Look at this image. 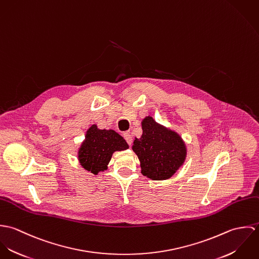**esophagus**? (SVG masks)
<instances>
[{
  "label": "esophagus",
  "instance_id": "1",
  "mask_svg": "<svg viewBox=\"0 0 259 259\" xmlns=\"http://www.w3.org/2000/svg\"><path fill=\"white\" fill-rule=\"evenodd\" d=\"M123 138L126 141V143L128 144V146H132V144H133V136L131 135V133H124L123 134Z\"/></svg>",
  "mask_w": 259,
  "mask_h": 259
}]
</instances>
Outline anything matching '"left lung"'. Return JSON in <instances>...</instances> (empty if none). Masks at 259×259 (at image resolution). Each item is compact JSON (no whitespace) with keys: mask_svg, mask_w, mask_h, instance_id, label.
I'll return each mask as SVG.
<instances>
[{"mask_svg":"<svg viewBox=\"0 0 259 259\" xmlns=\"http://www.w3.org/2000/svg\"><path fill=\"white\" fill-rule=\"evenodd\" d=\"M143 135L135 140L133 150L141 161L142 174L153 181L170 179L184 164L186 147L182 137L157 123L151 116L142 121Z\"/></svg>","mask_w":259,"mask_h":259,"instance_id":"obj_1","label":"left lung"}]
</instances>
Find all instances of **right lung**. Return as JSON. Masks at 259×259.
<instances>
[{"label": "right lung", "instance_id": "1", "mask_svg": "<svg viewBox=\"0 0 259 259\" xmlns=\"http://www.w3.org/2000/svg\"><path fill=\"white\" fill-rule=\"evenodd\" d=\"M128 148V145L121 136L113 130H100L93 124L80 145L77 157L80 165L88 171L98 175L108 168L114 151Z\"/></svg>", "mask_w": 259, "mask_h": 259}]
</instances>
